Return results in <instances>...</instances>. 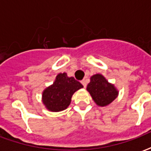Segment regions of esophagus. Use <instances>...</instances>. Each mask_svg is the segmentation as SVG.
Instances as JSON below:
<instances>
[{
  "instance_id": "34e87169",
  "label": "esophagus",
  "mask_w": 151,
  "mask_h": 151,
  "mask_svg": "<svg viewBox=\"0 0 151 151\" xmlns=\"http://www.w3.org/2000/svg\"><path fill=\"white\" fill-rule=\"evenodd\" d=\"M81 84L83 85V86H84V87H85V88H86V86H87V83H86V81L85 80V79L81 81Z\"/></svg>"
}]
</instances>
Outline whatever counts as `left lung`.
Segmentation results:
<instances>
[{
    "label": "left lung",
    "mask_w": 151,
    "mask_h": 151,
    "mask_svg": "<svg viewBox=\"0 0 151 151\" xmlns=\"http://www.w3.org/2000/svg\"><path fill=\"white\" fill-rule=\"evenodd\" d=\"M87 90L96 104L102 107L109 105L118 95V91L113 85L109 83L101 74H95L91 77Z\"/></svg>",
    "instance_id": "obj_1"
}]
</instances>
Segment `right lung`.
I'll return each mask as SVG.
<instances>
[{
	"mask_svg": "<svg viewBox=\"0 0 151 151\" xmlns=\"http://www.w3.org/2000/svg\"><path fill=\"white\" fill-rule=\"evenodd\" d=\"M82 87L73 77L68 78L65 73H59L52 86L43 91L42 103L51 111H63L70 105L73 94Z\"/></svg>",
	"mask_w": 151,
	"mask_h": 151,
	"instance_id": "1",
	"label": "right lung"
}]
</instances>
